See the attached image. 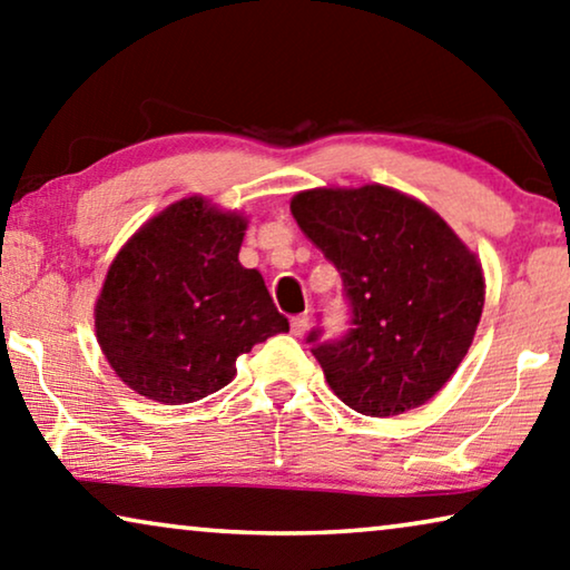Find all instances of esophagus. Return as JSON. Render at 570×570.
I'll use <instances>...</instances> for the list:
<instances>
[{
  "instance_id": "esophagus-1",
  "label": "esophagus",
  "mask_w": 570,
  "mask_h": 570,
  "mask_svg": "<svg viewBox=\"0 0 570 570\" xmlns=\"http://www.w3.org/2000/svg\"><path fill=\"white\" fill-rule=\"evenodd\" d=\"M306 330H308V314H298L291 318V332L295 334V337H303Z\"/></svg>"
}]
</instances>
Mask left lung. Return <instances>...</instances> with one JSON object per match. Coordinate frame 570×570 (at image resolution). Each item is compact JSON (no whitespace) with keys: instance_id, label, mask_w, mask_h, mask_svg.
Segmentation results:
<instances>
[{"instance_id":"left-lung-1","label":"left lung","mask_w":570,"mask_h":570,"mask_svg":"<svg viewBox=\"0 0 570 570\" xmlns=\"http://www.w3.org/2000/svg\"><path fill=\"white\" fill-rule=\"evenodd\" d=\"M295 223L337 267L350 330L308 332L332 392L368 417L425 404L459 368L485 303L480 262L433 209L389 186L314 189Z\"/></svg>"}]
</instances>
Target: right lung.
Instances as JSON below:
<instances>
[{
	"instance_id": "1",
	"label": "right lung",
	"mask_w": 570,
	"mask_h": 570,
	"mask_svg": "<svg viewBox=\"0 0 570 570\" xmlns=\"http://www.w3.org/2000/svg\"><path fill=\"white\" fill-rule=\"evenodd\" d=\"M246 220L189 197L163 209L116 254L96 306L106 361L163 404L228 386L236 357L287 332L264 277L238 262Z\"/></svg>"
}]
</instances>
